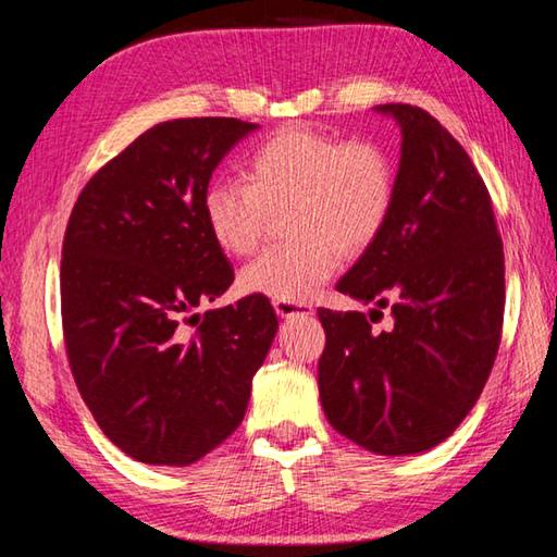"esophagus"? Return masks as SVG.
<instances>
[{
    "label": "esophagus",
    "mask_w": 557,
    "mask_h": 557,
    "mask_svg": "<svg viewBox=\"0 0 557 557\" xmlns=\"http://www.w3.org/2000/svg\"><path fill=\"white\" fill-rule=\"evenodd\" d=\"M277 317L292 319V317H312L314 307L307 305V301H272Z\"/></svg>",
    "instance_id": "esophagus-1"
}]
</instances>
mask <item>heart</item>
Listing matches in <instances>:
<instances>
[{"mask_svg":"<svg viewBox=\"0 0 557 557\" xmlns=\"http://www.w3.org/2000/svg\"><path fill=\"white\" fill-rule=\"evenodd\" d=\"M245 178H215L201 211L225 256L245 258L260 245L268 215L287 209L285 228L297 240L265 250L240 272L248 295L272 301H307L334 275L338 252L361 256L379 240L395 203L388 149L307 127L282 129L252 149Z\"/></svg>","mask_w":557,"mask_h":557,"instance_id":"obj_1","label":"heart"}]
</instances>
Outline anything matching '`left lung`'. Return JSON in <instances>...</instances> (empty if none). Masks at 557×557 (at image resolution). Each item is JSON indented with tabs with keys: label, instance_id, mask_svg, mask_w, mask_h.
I'll list each match as a JSON object with an SVG mask.
<instances>
[{
	"label": "left lung",
	"instance_id": "8db88e82",
	"mask_svg": "<svg viewBox=\"0 0 557 557\" xmlns=\"http://www.w3.org/2000/svg\"><path fill=\"white\" fill-rule=\"evenodd\" d=\"M400 164L388 223L336 289L363 312L319 309L326 332L319 398L326 420L385 457L437 447L482 395L502 342L504 245L488 191L430 112L391 102ZM392 326H370L382 309Z\"/></svg>",
	"mask_w": 557,
	"mask_h": 557
}]
</instances>
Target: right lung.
<instances>
[{
    "label": "right lung",
    "instance_id": "add662e5",
    "mask_svg": "<svg viewBox=\"0 0 557 557\" xmlns=\"http://www.w3.org/2000/svg\"><path fill=\"white\" fill-rule=\"evenodd\" d=\"M256 129L235 117L159 122L90 178L65 228L61 312L75 385L112 445L145 465H194L233 435L277 334L260 295L194 312L233 282L203 191ZM186 313L200 324L194 335Z\"/></svg>",
    "mask_w": 557,
    "mask_h": 557
}]
</instances>
